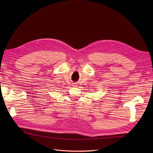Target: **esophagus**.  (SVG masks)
<instances>
[{"label":"esophagus","instance_id":"obj_1","mask_svg":"<svg viewBox=\"0 0 153 153\" xmlns=\"http://www.w3.org/2000/svg\"><path fill=\"white\" fill-rule=\"evenodd\" d=\"M76 84H74V87H76Z\"/></svg>","mask_w":153,"mask_h":153}]
</instances>
